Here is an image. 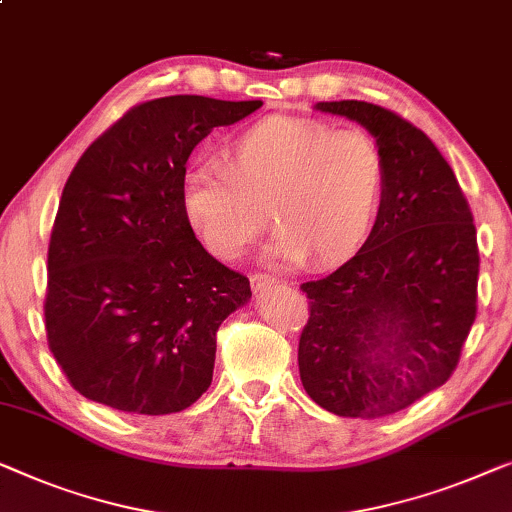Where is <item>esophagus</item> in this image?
Here are the masks:
<instances>
[{
    "label": "esophagus",
    "instance_id": "1",
    "mask_svg": "<svg viewBox=\"0 0 512 512\" xmlns=\"http://www.w3.org/2000/svg\"><path fill=\"white\" fill-rule=\"evenodd\" d=\"M274 284H277V277H272V274H265V272L251 274V288H254V291H263V288L274 286Z\"/></svg>",
    "mask_w": 512,
    "mask_h": 512
}]
</instances>
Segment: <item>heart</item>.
<instances>
[{"instance_id":"obj_1","label":"heart","mask_w":512,"mask_h":512,"mask_svg":"<svg viewBox=\"0 0 512 512\" xmlns=\"http://www.w3.org/2000/svg\"><path fill=\"white\" fill-rule=\"evenodd\" d=\"M388 189V161L365 129L270 115L235 133L224 164H196L182 180V210L219 261H235L265 228L268 256L337 268L372 238Z\"/></svg>"}]
</instances>
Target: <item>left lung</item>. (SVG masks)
Wrapping results in <instances>:
<instances>
[{
  "mask_svg": "<svg viewBox=\"0 0 512 512\" xmlns=\"http://www.w3.org/2000/svg\"><path fill=\"white\" fill-rule=\"evenodd\" d=\"M316 108L360 122L379 140L388 189L365 247L300 286L309 300L300 379L335 416H390L457 369L478 311L476 226L453 168L409 120L367 101Z\"/></svg>",
  "mask_w": 512,
  "mask_h": 512,
  "instance_id": "8db88e82",
  "label": "left lung"
}]
</instances>
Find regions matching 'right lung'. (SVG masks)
<instances>
[{
	"label": "right lung",
	"mask_w": 512,
	"mask_h": 512,
	"mask_svg": "<svg viewBox=\"0 0 512 512\" xmlns=\"http://www.w3.org/2000/svg\"><path fill=\"white\" fill-rule=\"evenodd\" d=\"M263 101L177 94L129 108L64 184L48 244V348L73 388L124 413L164 416L212 383L217 330L251 298L182 210L194 147Z\"/></svg>",
	"instance_id": "add662e5"
}]
</instances>
